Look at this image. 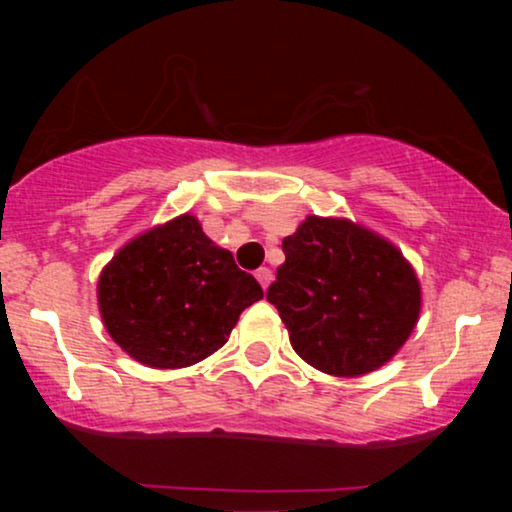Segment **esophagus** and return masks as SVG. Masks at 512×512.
Returning a JSON list of instances; mask_svg holds the SVG:
<instances>
[{
    "label": "esophagus",
    "instance_id": "obj_1",
    "mask_svg": "<svg viewBox=\"0 0 512 512\" xmlns=\"http://www.w3.org/2000/svg\"><path fill=\"white\" fill-rule=\"evenodd\" d=\"M256 279H258V284L263 286V289H268L270 282H272V270L270 268H258L256 270Z\"/></svg>",
    "mask_w": 512,
    "mask_h": 512
}]
</instances>
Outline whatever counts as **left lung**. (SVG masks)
Here are the masks:
<instances>
[{
	"label": "left lung",
	"instance_id": "obj_1",
	"mask_svg": "<svg viewBox=\"0 0 512 512\" xmlns=\"http://www.w3.org/2000/svg\"><path fill=\"white\" fill-rule=\"evenodd\" d=\"M282 249L268 300L300 359L335 377L368 375L394 359L422 312L419 277L394 242L310 214Z\"/></svg>",
	"mask_w": 512,
	"mask_h": 512
}]
</instances>
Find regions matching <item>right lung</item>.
I'll return each instance as SVG.
<instances>
[{
  "mask_svg": "<svg viewBox=\"0 0 512 512\" xmlns=\"http://www.w3.org/2000/svg\"><path fill=\"white\" fill-rule=\"evenodd\" d=\"M261 298V284L188 212L132 237L97 279V307L111 340L160 370L207 359L226 345L244 307Z\"/></svg>",
  "mask_w": 512,
  "mask_h": 512,
  "instance_id": "right-lung-1",
  "label": "right lung"
}]
</instances>
